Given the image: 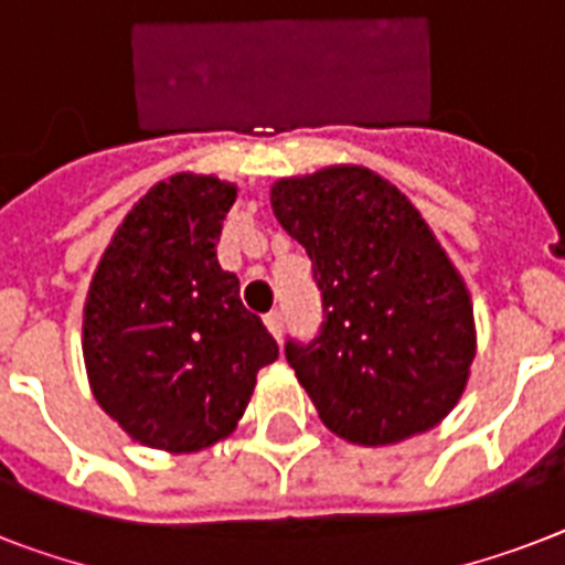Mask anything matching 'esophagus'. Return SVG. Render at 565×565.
Listing matches in <instances>:
<instances>
[{
	"mask_svg": "<svg viewBox=\"0 0 565 565\" xmlns=\"http://www.w3.org/2000/svg\"><path fill=\"white\" fill-rule=\"evenodd\" d=\"M264 326L269 328V334L275 337V340H281V331H284V313L281 310H269L264 317Z\"/></svg>",
	"mask_w": 565,
	"mask_h": 565,
	"instance_id": "esophagus-1",
	"label": "esophagus"
}]
</instances>
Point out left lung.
Segmentation results:
<instances>
[{
    "label": "left lung",
    "mask_w": 565,
    "mask_h": 565,
    "mask_svg": "<svg viewBox=\"0 0 565 565\" xmlns=\"http://www.w3.org/2000/svg\"><path fill=\"white\" fill-rule=\"evenodd\" d=\"M269 202L305 246L326 322L287 361L337 437L393 446L446 419L478 352L463 275L428 222L366 167L275 181Z\"/></svg>",
    "instance_id": "1"
}]
</instances>
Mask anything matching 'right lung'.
<instances>
[{"label": "right lung", "mask_w": 565, "mask_h": 565, "mask_svg": "<svg viewBox=\"0 0 565 565\" xmlns=\"http://www.w3.org/2000/svg\"><path fill=\"white\" fill-rule=\"evenodd\" d=\"M237 188L179 172L114 231L84 301L82 352L93 398L140 446L190 455L246 413L257 372L278 358L239 281L216 260Z\"/></svg>", "instance_id": "obj_1"}]
</instances>
